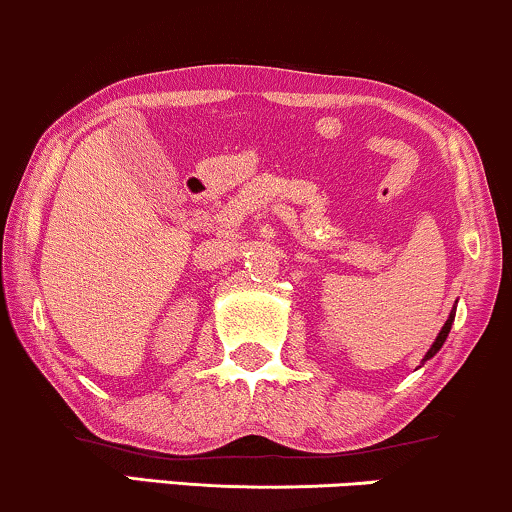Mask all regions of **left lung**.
<instances>
[{"label": "left lung", "instance_id": "left-lung-1", "mask_svg": "<svg viewBox=\"0 0 512 512\" xmlns=\"http://www.w3.org/2000/svg\"><path fill=\"white\" fill-rule=\"evenodd\" d=\"M453 319H455V307H453V310H451V315H448L446 324L441 326V331H439V336H436L434 346L429 348V353H427V355H424V360H429V357H434L436 353H439L441 346H443V341H446V338H448V331H451V326H453Z\"/></svg>", "mask_w": 512, "mask_h": 512}]
</instances>
